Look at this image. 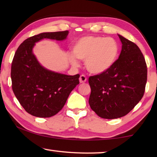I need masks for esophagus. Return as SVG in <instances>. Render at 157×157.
Masks as SVG:
<instances>
[{
	"label": "esophagus",
	"mask_w": 157,
	"mask_h": 157,
	"mask_svg": "<svg viewBox=\"0 0 157 157\" xmlns=\"http://www.w3.org/2000/svg\"><path fill=\"white\" fill-rule=\"evenodd\" d=\"M86 81V77L84 75H82L79 77V82L80 83H84Z\"/></svg>",
	"instance_id": "34e87169"
}]
</instances>
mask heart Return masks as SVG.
<instances>
[{"label":"heart","mask_w":157,"mask_h":157,"mask_svg":"<svg viewBox=\"0 0 157 157\" xmlns=\"http://www.w3.org/2000/svg\"><path fill=\"white\" fill-rule=\"evenodd\" d=\"M120 47L115 39L100 36H86L77 41L73 53L68 57L71 64L78 66L77 58L85 61L87 71L93 74L107 72L118 59Z\"/></svg>","instance_id":"obj_1"}]
</instances>
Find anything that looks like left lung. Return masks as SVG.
I'll return each instance as SVG.
<instances>
[{
    "label": "left lung",
    "instance_id": "obj_1",
    "mask_svg": "<svg viewBox=\"0 0 157 157\" xmlns=\"http://www.w3.org/2000/svg\"><path fill=\"white\" fill-rule=\"evenodd\" d=\"M118 35L122 43L118 59L107 72L89 78L90 107L106 119L121 118L132 110L143 98L147 82V66L139 48Z\"/></svg>",
    "mask_w": 157,
    "mask_h": 157
}]
</instances>
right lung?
Returning <instances> with one entry per match:
<instances>
[{
	"label": "right lung",
	"mask_w": 157,
	"mask_h": 157,
	"mask_svg": "<svg viewBox=\"0 0 157 157\" xmlns=\"http://www.w3.org/2000/svg\"><path fill=\"white\" fill-rule=\"evenodd\" d=\"M68 30L43 33L21 44L14 55L11 68L12 90L28 113L49 118L62 109L71 92L79 84V75H68L44 67L33 52L37 42L44 39L63 41Z\"/></svg>",
	"instance_id": "add662e5"
}]
</instances>
